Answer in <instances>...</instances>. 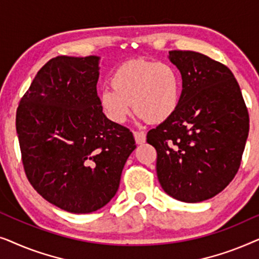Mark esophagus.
Segmentation results:
<instances>
[{
  "label": "esophagus",
  "mask_w": 259,
  "mask_h": 259,
  "mask_svg": "<svg viewBox=\"0 0 259 259\" xmlns=\"http://www.w3.org/2000/svg\"><path fill=\"white\" fill-rule=\"evenodd\" d=\"M133 134L137 144H144L146 141V134L141 132V131H133Z\"/></svg>",
  "instance_id": "obj_1"
}]
</instances>
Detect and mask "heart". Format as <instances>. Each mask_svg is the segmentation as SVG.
<instances>
[{
    "instance_id": "1",
    "label": "heart",
    "mask_w": 259,
    "mask_h": 259,
    "mask_svg": "<svg viewBox=\"0 0 259 259\" xmlns=\"http://www.w3.org/2000/svg\"><path fill=\"white\" fill-rule=\"evenodd\" d=\"M111 86L101 92L100 105L115 123L125 122L133 107L153 123L167 120L178 107L180 80L167 62L133 60L122 63L112 74Z\"/></svg>"
}]
</instances>
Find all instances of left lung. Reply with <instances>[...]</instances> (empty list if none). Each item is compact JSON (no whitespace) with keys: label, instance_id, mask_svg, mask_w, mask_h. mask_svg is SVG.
<instances>
[{"label":"left lung","instance_id":"obj_1","mask_svg":"<svg viewBox=\"0 0 259 259\" xmlns=\"http://www.w3.org/2000/svg\"><path fill=\"white\" fill-rule=\"evenodd\" d=\"M183 91L172 116L148 131L157 176L168 196L199 203L222 192L238 172L249 113L231 70L208 56L171 51Z\"/></svg>","mask_w":259,"mask_h":259}]
</instances>
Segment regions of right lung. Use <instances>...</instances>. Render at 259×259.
<instances>
[{
    "label": "right lung",
    "instance_id": "right-lung-1",
    "mask_svg": "<svg viewBox=\"0 0 259 259\" xmlns=\"http://www.w3.org/2000/svg\"><path fill=\"white\" fill-rule=\"evenodd\" d=\"M99 60H49L16 113L28 180L46 200L72 213H91L109 203L137 147L132 132L102 112Z\"/></svg>",
    "mask_w": 259,
    "mask_h": 259
}]
</instances>
